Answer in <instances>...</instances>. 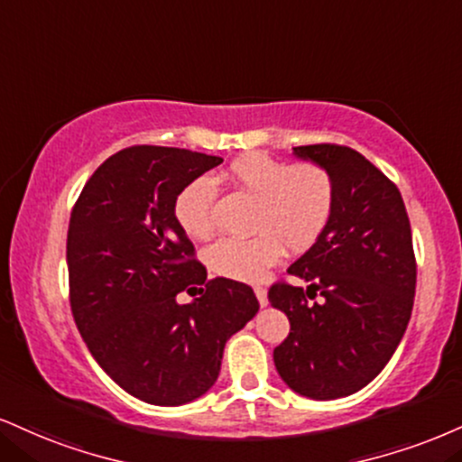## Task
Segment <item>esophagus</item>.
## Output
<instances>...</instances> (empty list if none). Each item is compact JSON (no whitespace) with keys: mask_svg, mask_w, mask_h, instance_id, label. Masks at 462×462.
<instances>
[{"mask_svg":"<svg viewBox=\"0 0 462 462\" xmlns=\"http://www.w3.org/2000/svg\"><path fill=\"white\" fill-rule=\"evenodd\" d=\"M254 292H255V297H258V303L263 305V308H266V305H269V297H266L264 288L263 286H255Z\"/></svg>","mask_w":462,"mask_h":462,"instance_id":"1","label":"esophagus"}]
</instances>
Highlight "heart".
<instances>
[{
  "instance_id": "obj_1",
  "label": "heart",
  "mask_w": 462,
  "mask_h": 462,
  "mask_svg": "<svg viewBox=\"0 0 462 462\" xmlns=\"http://www.w3.org/2000/svg\"><path fill=\"white\" fill-rule=\"evenodd\" d=\"M227 180L255 199L249 238H221L208 247L213 273L238 282H258L288 252H305L319 241L333 213L336 189L319 163H291L266 152H245L226 170ZM217 189L208 176L189 180L174 199L176 224L187 236H213Z\"/></svg>"
}]
</instances>
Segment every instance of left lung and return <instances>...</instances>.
I'll use <instances>...</instances> for the list:
<instances>
[{"mask_svg":"<svg viewBox=\"0 0 462 462\" xmlns=\"http://www.w3.org/2000/svg\"><path fill=\"white\" fill-rule=\"evenodd\" d=\"M292 154L329 171L336 202L319 241L288 269L308 288L269 291L291 320L273 361L292 392L336 400L368 385L407 331L418 277L413 238L396 185L357 150L316 143ZM316 291L326 301L308 304Z\"/></svg>","mask_w":462,"mask_h":462,"instance_id":"8db88e82","label":"left lung"}]
</instances>
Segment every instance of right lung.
I'll use <instances>...</instances> for the list:
<instances>
[{
  "mask_svg": "<svg viewBox=\"0 0 462 462\" xmlns=\"http://www.w3.org/2000/svg\"><path fill=\"white\" fill-rule=\"evenodd\" d=\"M221 161L185 148H125L94 171L70 213L66 263L77 329L122 390L157 407L204 396L226 342L260 308L247 284L207 280L176 224L178 191ZM189 285L205 288L178 304L175 294Z\"/></svg>",
  "mask_w": 462,
  "mask_h": 462,
  "instance_id": "add662e5",
  "label": "right lung"
}]
</instances>
